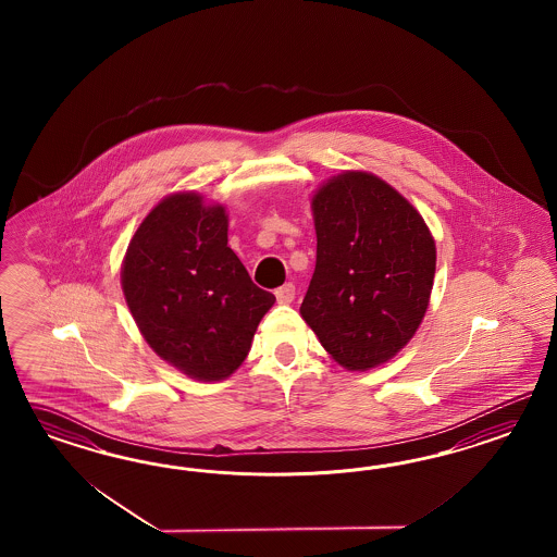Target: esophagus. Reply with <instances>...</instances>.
Segmentation results:
<instances>
[{
    "mask_svg": "<svg viewBox=\"0 0 557 557\" xmlns=\"http://www.w3.org/2000/svg\"><path fill=\"white\" fill-rule=\"evenodd\" d=\"M296 298V286L294 284H284L275 289V300L277 304H292Z\"/></svg>",
    "mask_w": 557,
    "mask_h": 557,
    "instance_id": "34e87169",
    "label": "esophagus"
}]
</instances>
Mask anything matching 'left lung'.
Returning a JSON list of instances; mask_svg holds the SVG:
<instances>
[{"mask_svg": "<svg viewBox=\"0 0 557 557\" xmlns=\"http://www.w3.org/2000/svg\"><path fill=\"white\" fill-rule=\"evenodd\" d=\"M317 268L300 314L347 370L398 354L426 312L437 251L421 214L380 177L347 171L312 198Z\"/></svg>", "mask_w": 557, "mask_h": 557, "instance_id": "1", "label": "left lung"}]
</instances>
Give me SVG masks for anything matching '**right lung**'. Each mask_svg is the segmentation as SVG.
Returning <instances> with one entry per match:
<instances>
[{
    "instance_id": "obj_1",
    "label": "right lung",
    "mask_w": 557,
    "mask_h": 557,
    "mask_svg": "<svg viewBox=\"0 0 557 557\" xmlns=\"http://www.w3.org/2000/svg\"><path fill=\"white\" fill-rule=\"evenodd\" d=\"M122 289L152 351L203 382L224 380L245 361L275 302L228 247L224 208L198 194L169 196L143 220L124 257Z\"/></svg>"
}]
</instances>
